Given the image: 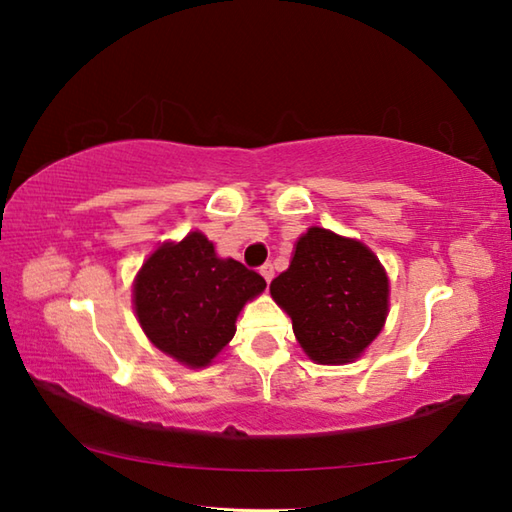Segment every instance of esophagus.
Masks as SVG:
<instances>
[{
  "label": "esophagus",
  "mask_w": 512,
  "mask_h": 512,
  "mask_svg": "<svg viewBox=\"0 0 512 512\" xmlns=\"http://www.w3.org/2000/svg\"><path fill=\"white\" fill-rule=\"evenodd\" d=\"M259 273H262V277L266 279V284H270L275 277V268H273V264H264L262 268H259Z\"/></svg>",
  "instance_id": "obj_1"
}]
</instances>
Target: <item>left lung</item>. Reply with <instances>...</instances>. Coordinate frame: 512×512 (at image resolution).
<instances>
[{
  "mask_svg": "<svg viewBox=\"0 0 512 512\" xmlns=\"http://www.w3.org/2000/svg\"><path fill=\"white\" fill-rule=\"evenodd\" d=\"M270 295L290 314L312 361L336 365L354 361L383 330L389 281L367 246L314 226Z\"/></svg>",
  "mask_w": 512,
  "mask_h": 512,
  "instance_id": "8db88e82",
  "label": "left lung"
}]
</instances>
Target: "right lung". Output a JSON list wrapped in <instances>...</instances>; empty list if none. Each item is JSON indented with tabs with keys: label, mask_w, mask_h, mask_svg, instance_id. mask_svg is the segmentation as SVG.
<instances>
[{
	"label": "right lung",
	"mask_w": 512,
	"mask_h": 512,
	"mask_svg": "<svg viewBox=\"0 0 512 512\" xmlns=\"http://www.w3.org/2000/svg\"><path fill=\"white\" fill-rule=\"evenodd\" d=\"M264 288L262 275L235 259H220L202 233H189L147 259L134 303L158 350L189 367H204L233 339L244 303Z\"/></svg>",
	"instance_id": "right-lung-1"
}]
</instances>
